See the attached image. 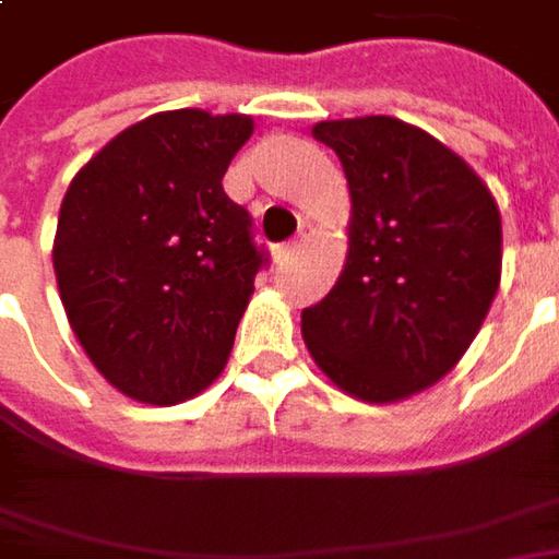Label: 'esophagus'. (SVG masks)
<instances>
[{"label": "esophagus", "mask_w": 559, "mask_h": 559, "mask_svg": "<svg viewBox=\"0 0 559 559\" xmlns=\"http://www.w3.org/2000/svg\"><path fill=\"white\" fill-rule=\"evenodd\" d=\"M295 251H298V239H289V242L276 246V261H280V264H283V261H289Z\"/></svg>", "instance_id": "34e87169"}]
</instances>
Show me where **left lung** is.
<instances>
[{
	"mask_svg": "<svg viewBox=\"0 0 559 559\" xmlns=\"http://www.w3.org/2000/svg\"><path fill=\"white\" fill-rule=\"evenodd\" d=\"M352 189L348 261L301 311L317 367L360 401L439 382L469 348L501 283V214L451 148L395 118L323 120Z\"/></svg>",
	"mask_w": 559,
	"mask_h": 559,
	"instance_id": "8db88e82",
	"label": "left lung"
}]
</instances>
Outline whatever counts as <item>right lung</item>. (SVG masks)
Wrapping results in <instances>:
<instances>
[{
  "mask_svg": "<svg viewBox=\"0 0 559 559\" xmlns=\"http://www.w3.org/2000/svg\"><path fill=\"white\" fill-rule=\"evenodd\" d=\"M251 130L246 115H152L108 142L61 202V305L98 373L142 404H177L221 376L270 264L221 183Z\"/></svg>",
  "mask_w": 559,
  "mask_h": 559,
  "instance_id": "obj_1",
  "label": "right lung"
}]
</instances>
